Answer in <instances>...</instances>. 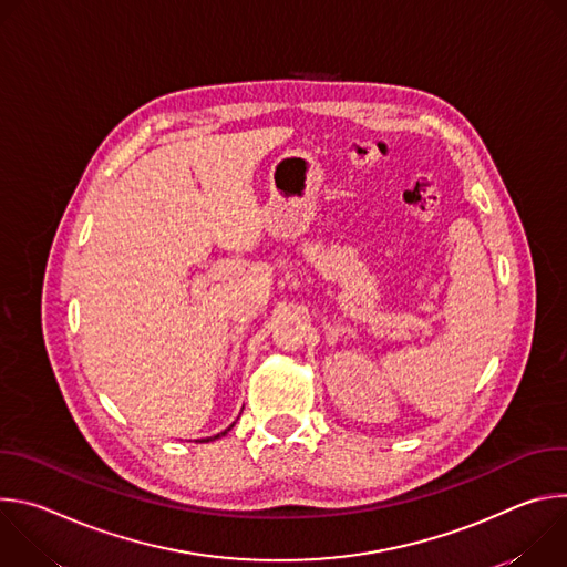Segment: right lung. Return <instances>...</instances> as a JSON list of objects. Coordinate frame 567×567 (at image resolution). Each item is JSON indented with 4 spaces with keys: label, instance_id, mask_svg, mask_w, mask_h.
I'll return each mask as SVG.
<instances>
[{
    "label": "right lung",
    "instance_id": "obj_1",
    "mask_svg": "<svg viewBox=\"0 0 567 567\" xmlns=\"http://www.w3.org/2000/svg\"><path fill=\"white\" fill-rule=\"evenodd\" d=\"M228 431H230V426H228V429H226V431H221V433H217V435H215V437H206V440H202V442H210V440H217V437H221V435H226V433H228Z\"/></svg>",
    "mask_w": 567,
    "mask_h": 567
}]
</instances>
